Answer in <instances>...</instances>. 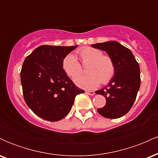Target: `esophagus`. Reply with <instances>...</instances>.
<instances>
[{"mask_svg":"<svg viewBox=\"0 0 158 158\" xmlns=\"http://www.w3.org/2000/svg\"><path fill=\"white\" fill-rule=\"evenodd\" d=\"M85 93L89 94V95H90V96H93V95H94V94H95L93 90H86V91H85Z\"/></svg>","mask_w":158,"mask_h":158,"instance_id":"obj_1","label":"esophagus"}]
</instances>
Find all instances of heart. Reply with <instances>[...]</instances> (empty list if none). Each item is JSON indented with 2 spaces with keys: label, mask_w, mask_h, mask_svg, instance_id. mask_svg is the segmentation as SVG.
Here are the masks:
<instances>
[{
  "label": "heart",
  "mask_w": 158,
  "mask_h": 158,
  "mask_svg": "<svg viewBox=\"0 0 158 158\" xmlns=\"http://www.w3.org/2000/svg\"><path fill=\"white\" fill-rule=\"evenodd\" d=\"M77 54L87 68V75H80L74 79L78 86L86 89L97 88L100 84H108L115 73L113 59L105 56L102 50L85 47L77 50ZM62 69L70 78H74L81 72V66L73 54H68L62 60Z\"/></svg>",
  "instance_id": "b5f03b06"
}]
</instances>
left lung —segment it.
<instances>
[{"mask_svg": "<svg viewBox=\"0 0 158 158\" xmlns=\"http://www.w3.org/2000/svg\"><path fill=\"white\" fill-rule=\"evenodd\" d=\"M94 48L106 51L113 59L115 73L108 85L96 94L104 96L106 106L98 108L102 117L117 119L129 111L135 102L140 85V70L131 50L117 41L92 44Z\"/></svg>", "mask_w": 158, "mask_h": 158, "instance_id": "1", "label": "left lung"}]
</instances>
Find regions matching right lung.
<instances>
[{"label":"right lung","mask_w":158,"mask_h":158,"mask_svg":"<svg viewBox=\"0 0 158 158\" xmlns=\"http://www.w3.org/2000/svg\"><path fill=\"white\" fill-rule=\"evenodd\" d=\"M77 45H41L27 56L21 70L23 99L45 120L56 122L68 115L76 96L85 93L62 69L63 59Z\"/></svg>","instance_id":"obj_1"}]
</instances>
